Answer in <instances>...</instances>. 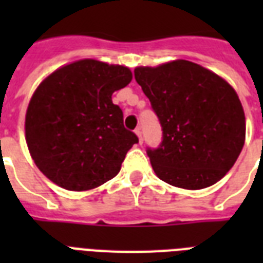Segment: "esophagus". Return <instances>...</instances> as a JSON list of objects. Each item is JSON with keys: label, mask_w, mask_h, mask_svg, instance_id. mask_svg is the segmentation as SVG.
Wrapping results in <instances>:
<instances>
[{"label": "esophagus", "mask_w": 263, "mask_h": 263, "mask_svg": "<svg viewBox=\"0 0 263 263\" xmlns=\"http://www.w3.org/2000/svg\"><path fill=\"white\" fill-rule=\"evenodd\" d=\"M135 134H136V136L139 138V143H142V142H143V136H142V128H140V127L136 128Z\"/></svg>", "instance_id": "34e87169"}]
</instances>
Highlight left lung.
Returning a JSON list of instances; mask_svg holds the SVG:
<instances>
[{
    "label": "left lung",
    "instance_id": "left-lung-1",
    "mask_svg": "<svg viewBox=\"0 0 263 263\" xmlns=\"http://www.w3.org/2000/svg\"><path fill=\"white\" fill-rule=\"evenodd\" d=\"M134 72L164 131L160 147L147 150L156 175L184 190L220 181L246 140L245 110L235 88L187 60L136 67Z\"/></svg>",
    "mask_w": 263,
    "mask_h": 263
}]
</instances>
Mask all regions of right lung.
<instances>
[{
  "mask_svg": "<svg viewBox=\"0 0 263 263\" xmlns=\"http://www.w3.org/2000/svg\"><path fill=\"white\" fill-rule=\"evenodd\" d=\"M132 80L128 67L84 59L41 82L26 113V142L35 165L68 191L113 179L138 136L124 128L111 94Z\"/></svg>",
  "mask_w": 263,
  "mask_h": 263,
  "instance_id": "obj_1",
  "label": "right lung"
}]
</instances>
